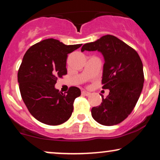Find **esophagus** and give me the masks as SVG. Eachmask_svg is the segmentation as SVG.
I'll use <instances>...</instances> for the list:
<instances>
[{"mask_svg": "<svg viewBox=\"0 0 160 160\" xmlns=\"http://www.w3.org/2000/svg\"><path fill=\"white\" fill-rule=\"evenodd\" d=\"M81 94H82V95H84V96H88V95H90V92H88L87 91H82Z\"/></svg>", "mask_w": 160, "mask_h": 160, "instance_id": "34e87169", "label": "esophagus"}]
</instances>
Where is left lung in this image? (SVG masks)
Wrapping results in <instances>:
<instances>
[{
	"instance_id": "obj_1",
	"label": "left lung",
	"mask_w": 160,
	"mask_h": 160,
	"mask_svg": "<svg viewBox=\"0 0 160 160\" xmlns=\"http://www.w3.org/2000/svg\"><path fill=\"white\" fill-rule=\"evenodd\" d=\"M98 51L103 54L104 64L103 88L109 89L101 105L92 109V116L105 126L118 124L131 113L143 88V65L138 53L112 35L82 45L81 51Z\"/></svg>"
}]
</instances>
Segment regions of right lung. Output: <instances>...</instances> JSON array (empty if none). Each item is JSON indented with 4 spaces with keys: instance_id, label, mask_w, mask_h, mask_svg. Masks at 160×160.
Here are the masks:
<instances>
[{
    "instance_id": "add662e5",
    "label": "right lung",
    "mask_w": 160,
    "mask_h": 160,
    "mask_svg": "<svg viewBox=\"0 0 160 160\" xmlns=\"http://www.w3.org/2000/svg\"><path fill=\"white\" fill-rule=\"evenodd\" d=\"M82 44L66 45L54 38L38 42L29 48L18 69V82L21 95L32 116L48 125H59L72 114L73 103L81 94L75 86L66 93L55 88L58 78L67 74L68 53Z\"/></svg>"
}]
</instances>
